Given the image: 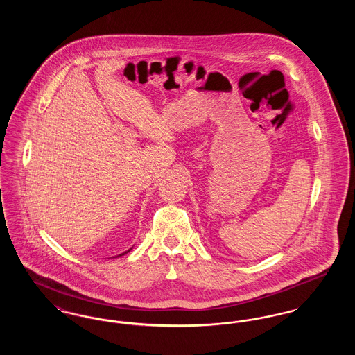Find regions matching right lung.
I'll list each match as a JSON object with an SVG mask.
<instances>
[{
  "instance_id": "obj_1",
  "label": "right lung",
  "mask_w": 355,
  "mask_h": 355,
  "mask_svg": "<svg viewBox=\"0 0 355 355\" xmlns=\"http://www.w3.org/2000/svg\"><path fill=\"white\" fill-rule=\"evenodd\" d=\"M130 250H132V249H129V250H128V252H125V253H129V252H130ZM125 253L119 254V255H123V254H125Z\"/></svg>"
}]
</instances>
